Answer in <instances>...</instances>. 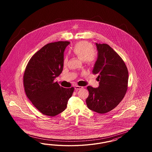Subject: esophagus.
<instances>
[{"instance_id":"esophagus-1","label":"esophagus","mask_w":152,"mask_h":152,"mask_svg":"<svg viewBox=\"0 0 152 152\" xmlns=\"http://www.w3.org/2000/svg\"><path fill=\"white\" fill-rule=\"evenodd\" d=\"M75 90H80V89L83 88V87H82V86H76L75 87Z\"/></svg>"}]
</instances>
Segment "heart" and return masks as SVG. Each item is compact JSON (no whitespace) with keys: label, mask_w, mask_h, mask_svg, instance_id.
<instances>
[{"label":"heart","mask_w":152,"mask_h":152,"mask_svg":"<svg viewBox=\"0 0 152 152\" xmlns=\"http://www.w3.org/2000/svg\"><path fill=\"white\" fill-rule=\"evenodd\" d=\"M95 48L91 43L86 41L79 42L73 47L72 53L80 59L85 60L88 64H91L95 59ZM68 59L66 57L64 60V64H67Z\"/></svg>","instance_id":"obj_1"}]
</instances>
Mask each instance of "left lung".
Returning a JSON list of instances; mask_svg holds the SVG:
<instances>
[{
  "label": "left lung",
  "instance_id": "8db88e82",
  "mask_svg": "<svg viewBox=\"0 0 152 152\" xmlns=\"http://www.w3.org/2000/svg\"><path fill=\"white\" fill-rule=\"evenodd\" d=\"M98 57L92 74L98 75L99 86L87 87L88 108L99 114L114 109L123 100L128 89V71L124 61L110 46L96 43Z\"/></svg>",
  "mask_w": 152,
  "mask_h": 152
}]
</instances>
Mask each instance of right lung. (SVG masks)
Instances as JSON below:
<instances>
[{
    "label": "right lung",
    "instance_id": "obj_1",
    "mask_svg": "<svg viewBox=\"0 0 152 152\" xmlns=\"http://www.w3.org/2000/svg\"><path fill=\"white\" fill-rule=\"evenodd\" d=\"M69 42L48 43L29 60L23 76L26 94L44 115L55 116L66 109L74 87L66 88L54 80L61 74L64 53Z\"/></svg>",
    "mask_w": 152,
    "mask_h": 152
}]
</instances>
